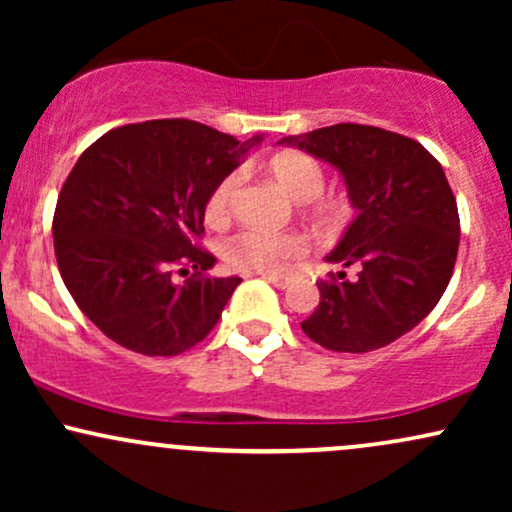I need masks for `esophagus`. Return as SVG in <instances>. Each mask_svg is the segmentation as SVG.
<instances>
[{"label":"esophagus","instance_id":"1","mask_svg":"<svg viewBox=\"0 0 512 512\" xmlns=\"http://www.w3.org/2000/svg\"><path fill=\"white\" fill-rule=\"evenodd\" d=\"M264 279H267L269 284H274L276 289H286V286L291 284V276L286 274H264Z\"/></svg>","mask_w":512,"mask_h":512}]
</instances>
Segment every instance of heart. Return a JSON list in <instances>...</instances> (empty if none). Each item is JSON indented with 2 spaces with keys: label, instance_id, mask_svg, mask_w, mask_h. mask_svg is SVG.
Returning <instances> with one entry per match:
<instances>
[{
  "label": "heart",
  "instance_id": "heart-1",
  "mask_svg": "<svg viewBox=\"0 0 512 512\" xmlns=\"http://www.w3.org/2000/svg\"><path fill=\"white\" fill-rule=\"evenodd\" d=\"M274 180L298 202L308 204L313 216L322 223H337L344 219V197H322L325 190V170L313 156L281 154L269 163ZM240 190H243V173L231 170L216 182L207 199V219L211 223L226 221L236 207ZM221 257L228 267L240 272L274 274L281 272L291 260L303 257L310 250V240L298 231H264V228H240L233 236L221 240Z\"/></svg>",
  "mask_w": 512,
  "mask_h": 512
}]
</instances>
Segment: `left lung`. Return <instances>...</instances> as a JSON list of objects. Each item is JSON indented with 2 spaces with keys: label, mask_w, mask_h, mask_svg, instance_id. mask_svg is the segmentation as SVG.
I'll return each mask as SVG.
<instances>
[{
  "label": "left lung",
  "mask_w": 512,
  "mask_h": 512,
  "mask_svg": "<svg viewBox=\"0 0 512 512\" xmlns=\"http://www.w3.org/2000/svg\"><path fill=\"white\" fill-rule=\"evenodd\" d=\"M281 142L342 170L356 209L327 262L358 272L317 281L320 305L303 332L346 354L392 344L436 308L455 269L460 214L443 166L404 134L354 122Z\"/></svg>",
  "instance_id": "obj_1"
}]
</instances>
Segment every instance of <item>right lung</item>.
I'll return each mask as SVG.
<instances>
[{
    "label": "right lung",
    "mask_w": 512,
    "mask_h": 512,
    "mask_svg": "<svg viewBox=\"0 0 512 512\" xmlns=\"http://www.w3.org/2000/svg\"><path fill=\"white\" fill-rule=\"evenodd\" d=\"M257 142L192 120H149L110 129L79 156L57 197L55 257L105 337L144 356H178L214 330L240 279L204 274L216 262L199 245L204 209Z\"/></svg>",
    "instance_id": "obj_1"
}]
</instances>
